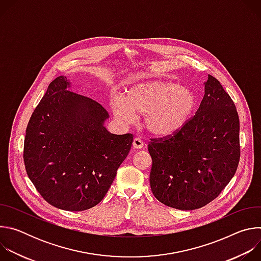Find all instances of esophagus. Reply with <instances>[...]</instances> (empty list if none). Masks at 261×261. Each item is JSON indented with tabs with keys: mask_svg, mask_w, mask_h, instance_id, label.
Here are the masks:
<instances>
[{
	"mask_svg": "<svg viewBox=\"0 0 261 261\" xmlns=\"http://www.w3.org/2000/svg\"><path fill=\"white\" fill-rule=\"evenodd\" d=\"M143 145H144V143H143V141H142L140 138H138V137H135V138H134V140H133V146H134V148H137V150H140V148L143 147Z\"/></svg>",
	"mask_w": 261,
	"mask_h": 261,
	"instance_id": "esophagus-1",
	"label": "esophagus"
}]
</instances>
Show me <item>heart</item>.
<instances>
[{"label":"heart","mask_w":261,"mask_h":261,"mask_svg":"<svg viewBox=\"0 0 261 261\" xmlns=\"http://www.w3.org/2000/svg\"><path fill=\"white\" fill-rule=\"evenodd\" d=\"M196 106L193 92L168 82H148L135 85L126 97L113 101L116 118L126 124L136 122L144 115V125L157 136H170L178 132L191 118Z\"/></svg>","instance_id":"obj_1"}]
</instances>
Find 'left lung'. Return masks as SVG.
I'll list each match as a JSON object with an SVG mask.
<instances>
[{
	"label": "left lung",
	"instance_id": "1",
	"mask_svg": "<svg viewBox=\"0 0 261 261\" xmlns=\"http://www.w3.org/2000/svg\"><path fill=\"white\" fill-rule=\"evenodd\" d=\"M150 174L163 204L191 211L214 200L234 175L240 161V120L233 101L208 75L195 113L173 136L152 139Z\"/></svg>",
	"mask_w": 261,
	"mask_h": 261
}]
</instances>
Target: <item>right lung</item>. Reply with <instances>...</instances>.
I'll use <instances>...</instances> for the list:
<instances>
[{
	"mask_svg": "<svg viewBox=\"0 0 261 261\" xmlns=\"http://www.w3.org/2000/svg\"><path fill=\"white\" fill-rule=\"evenodd\" d=\"M58 76L29 121L23 148L27 173L51 205L79 212L97 205L128 156L133 135L110 133L107 110L69 91Z\"/></svg>",
	"mask_w": 261,
	"mask_h": 261,
	"instance_id": "right-lung-1",
	"label": "right lung"
}]
</instances>
